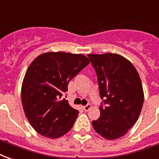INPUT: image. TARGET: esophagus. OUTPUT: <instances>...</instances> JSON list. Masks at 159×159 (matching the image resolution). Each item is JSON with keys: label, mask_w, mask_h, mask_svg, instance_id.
Here are the masks:
<instances>
[{"label": "esophagus", "mask_w": 159, "mask_h": 159, "mask_svg": "<svg viewBox=\"0 0 159 159\" xmlns=\"http://www.w3.org/2000/svg\"><path fill=\"white\" fill-rule=\"evenodd\" d=\"M82 108H83V110H84L85 111H88L90 110V109L92 108V105H91V104H87V106H83Z\"/></svg>", "instance_id": "obj_1"}]
</instances>
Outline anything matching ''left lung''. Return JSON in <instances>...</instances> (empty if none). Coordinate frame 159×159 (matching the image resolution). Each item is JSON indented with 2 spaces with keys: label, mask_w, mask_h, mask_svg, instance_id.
Wrapping results in <instances>:
<instances>
[{
  "label": "left lung",
  "mask_w": 159,
  "mask_h": 159,
  "mask_svg": "<svg viewBox=\"0 0 159 159\" xmlns=\"http://www.w3.org/2000/svg\"><path fill=\"white\" fill-rule=\"evenodd\" d=\"M97 73L101 116L92 121L97 133L107 139L124 136L135 124L142 110V82L134 65L116 53L88 54Z\"/></svg>",
  "instance_id": "left-lung-1"
}]
</instances>
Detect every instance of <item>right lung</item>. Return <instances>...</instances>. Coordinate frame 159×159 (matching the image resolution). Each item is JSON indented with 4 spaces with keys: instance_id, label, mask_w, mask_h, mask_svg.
I'll return each instance as SVG.
<instances>
[{
    "instance_id": "1",
    "label": "right lung",
    "mask_w": 159,
    "mask_h": 159,
    "mask_svg": "<svg viewBox=\"0 0 159 159\" xmlns=\"http://www.w3.org/2000/svg\"><path fill=\"white\" fill-rule=\"evenodd\" d=\"M89 62L82 54L49 52L30 63L22 84L21 100L29 122L41 135L56 139L72 129L79 111L62 97L70 81Z\"/></svg>"
}]
</instances>
